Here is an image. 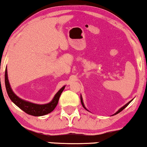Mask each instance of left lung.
I'll use <instances>...</instances> for the list:
<instances>
[{
	"label": "left lung",
	"instance_id": "obj_1",
	"mask_svg": "<svg viewBox=\"0 0 147 147\" xmlns=\"http://www.w3.org/2000/svg\"><path fill=\"white\" fill-rule=\"evenodd\" d=\"M131 101H132V100H130V101H129V102H127V104H126V105H124V106H123V107H122L121 108V109H119V110H118V111H117V112H116V113H115V114H114V115H117V114H118V113H120V112H121V111H123V109H125V107H127V106H128V105H129V103H130ZM81 104H82V106H83V108H84V109H86V110H87V109H86V108H85V105H84V104H83V99H82V97H81ZM87 111H88V110H87Z\"/></svg>",
	"mask_w": 147,
	"mask_h": 147
}]
</instances>
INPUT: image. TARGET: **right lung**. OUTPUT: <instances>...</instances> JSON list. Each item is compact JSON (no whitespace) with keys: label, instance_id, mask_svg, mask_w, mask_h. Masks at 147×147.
Wrapping results in <instances>:
<instances>
[{"label":"right lung","instance_id":"1","mask_svg":"<svg viewBox=\"0 0 147 147\" xmlns=\"http://www.w3.org/2000/svg\"><path fill=\"white\" fill-rule=\"evenodd\" d=\"M5 82L7 94H8L9 98H10L16 106H18L20 109H21L22 111L26 113L27 114L36 117L45 115L54 110L55 108L56 107L57 103H58V100L61 94H62L63 90L65 88V86L62 87L57 92V94L55 95L54 98H53V100L49 103L45 104V105H37V104L30 102L22 100L14 94L11 87L10 86V83L9 82L7 68L5 69Z\"/></svg>","mask_w":147,"mask_h":147}]
</instances>
